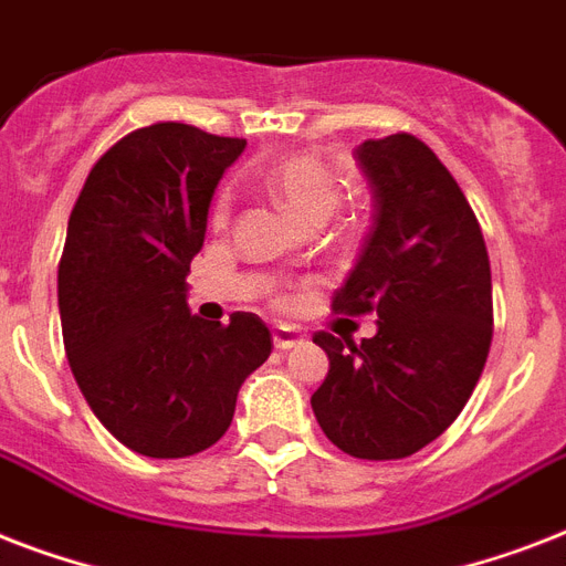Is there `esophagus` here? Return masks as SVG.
<instances>
[{
    "label": "esophagus",
    "mask_w": 566,
    "mask_h": 566,
    "mask_svg": "<svg viewBox=\"0 0 566 566\" xmlns=\"http://www.w3.org/2000/svg\"><path fill=\"white\" fill-rule=\"evenodd\" d=\"M302 344V335L300 332H293V328H284L279 326L273 332V346L279 349V353H287V349H293V346Z\"/></svg>",
    "instance_id": "esophagus-1"
}]
</instances>
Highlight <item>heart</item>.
Returning <instances> with one entry per match:
<instances>
[{"label": "heart", "mask_w": 566, "mask_h": 566, "mask_svg": "<svg viewBox=\"0 0 566 566\" xmlns=\"http://www.w3.org/2000/svg\"><path fill=\"white\" fill-rule=\"evenodd\" d=\"M258 181L302 226L326 222L335 213L337 199H340V179L317 155L296 153L275 158L273 164H266L264 170L258 172ZM229 217L231 199L229 193H220L211 208V226L226 229Z\"/></svg>", "instance_id": "obj_1"}]
</instances>
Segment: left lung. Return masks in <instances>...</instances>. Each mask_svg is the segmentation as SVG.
<instances>
[{"instance_id":"left-lung-1","label":"left lung","mask_w":566,"mask_h":566,"mask_svg":"<svg viewBox=\"0 0 566 566\" xmlns=\"http://www.w3.org/2000/svg\"><path fill=\"white\" fill-rule=\"evenodd\" d=\"M355 158L376 217L332 314H376L378 332L346 345L314 335L328 376L311 408L346 455L394 461L440 438L482 376L493 337L491 261L464 190L420 137L364 140Z\"/></svg>"}]
</instances>
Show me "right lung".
I'll return each instance as SVG.
<instances>
[{
    "label": "right lung",
    "instance_id": "1",
    "mask_svg": "<svg viewBox=\"0 0 566 566\" xmlns=\"http://www.w3.org/2000/svg\"><path fill=\"white\" fill-rule=\"evenodd\" d=\"M243 137L153 123L119 137L75 199L57 264L70 370L99 422L146 458L213 447L243 378L273 353L247 311L208 323L188 308L208 205Z\"/></svg>",
    "mask_w": 566,
    "mask_h": 566
}]
</instances>
